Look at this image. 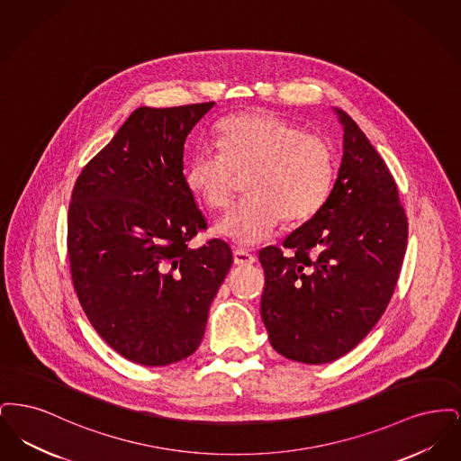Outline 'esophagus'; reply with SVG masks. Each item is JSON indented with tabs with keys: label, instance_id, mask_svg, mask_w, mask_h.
Wrapping results in <instances>:
<instances>
[{
	"label": "esophagus",
	"instance_id": "34e87169",
	"mask_svg": "<svg viewBox=\"0 0 461 461\" xmlns=\"http://www.w3.org/2000/svg\"><path fill=\"white\" fill-rule=\"evenodd\" d=\"M233 261L237 266H250V264L256 263V258H254V254H250L243 249H235L233 250Z\"/></svg>",
	"mask_w": 461,
	"mask_h": 461
}]
</instances>
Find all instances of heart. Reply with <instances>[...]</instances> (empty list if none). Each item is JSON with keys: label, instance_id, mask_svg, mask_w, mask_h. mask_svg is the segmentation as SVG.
Returning <instances> with one entry per match:
<instances>
[{"label": "heart", "instance_id": "1", "mask_svg": "<svg viewBox=\"0 0 461 461\" xmlns=\"http://www.w3.org/2000/svg\"><path fill=\"white\" fill-rule=\"evenodd\" d=\"M221 150L198 149L188 160L185 181L209 209H226L237 175L249 173L245 198L216 224V231L239 243L267 240L278 222L304 221L327 203L335 181V154L323 136L269 112L228 117L218 128Z\"/></svg>", "mask_w": 461, "mask_h": 461}]
</instances>
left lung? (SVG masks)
<instances>
[{
  "label": "left lung",
  "instance_id": "8db88e82",
  "mask_svg": "<svg viewBox=\"0 0 461 461\" xmlns=\"http://www.w3.org/2000/svg\"><path fill=\"white\" fill-rule=\"evenodd\" d=\"M327 203L284 247L259 252L266 285L261 316L273 349L323 365L352 351L389 304L408 241L394 177L351 117Z\"/></svg>",
  "mask_w": 461,
  "mask_h": 461
}]
</instances>
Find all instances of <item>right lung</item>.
<instances>
[{"label": "right lung", "mask_w": 461, "mask_h": 461, "mask_svg": "<svg viewBox=\"0 0 461 461\" xmlns=\"http://www.w3.org/2000/svg\"><path fill=\"white\" fill-rule=\"evenodd\" d=\"M212 107L134 110L72 190L67 249L79 303L110 348L143 366L197 351L233 264L226 241L188 247L207 222L183 175L185 141Z\"/></svg>", "instance_id": "obj_1"}]
</instances>
